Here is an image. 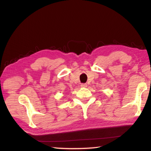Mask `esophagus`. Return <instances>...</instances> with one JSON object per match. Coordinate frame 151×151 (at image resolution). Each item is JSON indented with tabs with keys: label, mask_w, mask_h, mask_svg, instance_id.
I'll return each mask as SVG.
<instances>
[{
	"label": "esophagus",
	"mask_w": 151,
	"mask_h": 151,
	"mask_svg": "<svg viewBox=\"0 0 151 151\" xmlns=\"http://www.w3.org/2000/svg\"><path fill=\"white\" fill-rule=\"evenodd\" d=\"M81 87H82V88H86V87H87V84H85V83H84V84H82L81 85Z\"/></svg>",
	"instance_id": "34e87169"
}]
</instances>
